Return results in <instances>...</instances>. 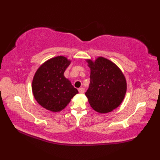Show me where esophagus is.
Segmentation results:
<instances>
[{
  "label": "esophagus",
  "mask_w": 160,
  "mask_h": 160,
  "mask_svg": "<svg viewBox=\"0 0 160 160\" xmlns=\"http://www.w3.org/2000/svg\"><path fill=\"white\" fill-rule=\"evenodd\" d=\"M78 91H79L80 93H84V88H82V87L79 88V89H78Z\"/></svg>",
  "instance_id": "1"
}]
</instances>
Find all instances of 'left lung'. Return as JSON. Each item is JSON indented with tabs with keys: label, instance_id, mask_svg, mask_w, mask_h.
Returning <instances> with one entry per match:
<instances>
[{
	"label": "left lung",
	"instance_id": "1",
	"mask_svg": "<svg viewBox=\"0 0 160 160\" xmlns=\"http://www.w3.org/2000/svg\"><path fill=\"white\" fill-rule=\"evenodd\" d=\"M91 68L90 84L85 93L93 109L106 113L116 108L123 101L127 82L116 64L103 57L93 62L87 60Z\"/></svg>",
	"mask_w": 160,
	"mask_h": 160
}]
</instances>
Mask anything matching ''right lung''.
I'll use <instances>...</instances> for the list:
<instances>
[{
  "mask_svg": "<svg viewBox=\"0 0 160 160\" xmlns=\"http://www.w3.org/2000/svg\"><path fill=\"white\" fill-rule=\"evenodd\" d=\"M70 62L64 56L53 58L43 63L34 75L32 82L33 96L47 110L60 111L78 93L77 89L64 76Z\"/></svg>",
  "mask_w": 160,
  "mask_h": 160,
  "instance_id": "add662e5",
  "label": "right lung"
}]
</instances>
